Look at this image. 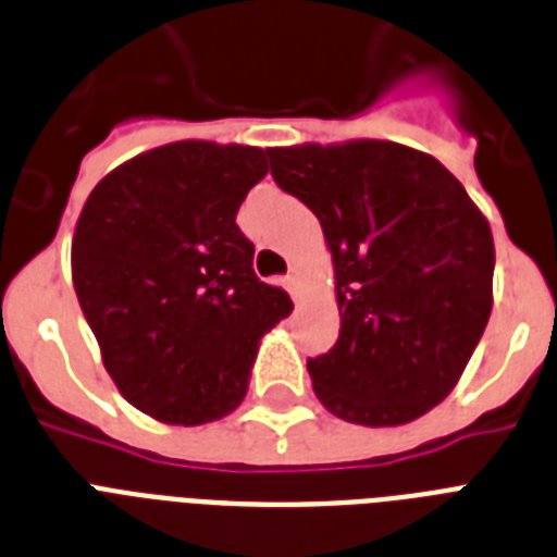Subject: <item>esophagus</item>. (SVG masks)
Masks as SVG:
<instances>
[{"mask_svg":"<svg viewBox=\"0 0 557 557\" xmlns=\"http://www.w3.org/2000/svg\"><path fill=\"white\" fill-rule=\"evenodd\" d=\"M283 286H286V292L292 295V300H295V304H300V292H304V286H300V277H297L295 271H292V274L283 280Z\"/></svg>","mask_w":557,"mask_h":557,"instance_id":"obj_1","label":"esophagus"}]
</instances>
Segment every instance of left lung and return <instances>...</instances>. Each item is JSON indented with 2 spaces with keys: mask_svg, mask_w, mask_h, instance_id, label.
Here are the masks:
<instances>
[{
  "mask_svg": "<svg viewBox=\"0 0 557 557\" xmlns=\"http://www.w3.org/2000/svg\"><path fill=\"white\" fill-rule=\"evenodd\" d=\"M269 159L274 182L321 219L335 265L341 335L306 361L314 396L344 422H413L483 338L492 227L440 161L405 144H300Z\"/></svg>",
  "mask_w": 557,
  "mask_h": 557,
  "instance_id": "8db88e82",
  "label": "left lung"
}]
</instances>
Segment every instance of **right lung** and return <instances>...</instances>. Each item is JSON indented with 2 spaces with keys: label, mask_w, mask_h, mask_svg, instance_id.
Wrapping results in <instances>:
<instances>
[{
  "label": "right lung",
  "mask_w": 557,
  "mask_h": 557,
  "mask_svg": "<svg viewBox=\"0 0 557 557\" xmlns=\"http://www.w3.org/2000/svg\"><path fill=\"white\" fill-rule=\"evenodd\" d=\"M269 150L176 141L135 156L89 193L72 280L103 367L133 407L205 424L239 407L257 347L295 309L253 274L236 225Z\"/></svg>",
  "instance_id": "obj_1"
}]
</instances>
